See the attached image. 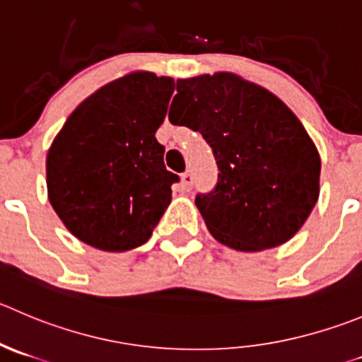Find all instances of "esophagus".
I'll use <instances>...</instances> for the list:
<instances>
[{
  "label": "esophagus",
  "instance_id": "1",
  "mask_svg": "<svg viewBox=\"0 0 362 362\" xmlns=\"http://www.w3.org/2000/svg\"><path fill=\"white\" fill-rule=\"evenodd\" d=\"M192 185H194V175H192V172H185L181 175V187H183V190H190Z\"/></svg>",
  "mask_w": 362,
  "mask_h": 362
}]
</instances>
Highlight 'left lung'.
<instances>
[{
	"mask_svg": "<svg viewBox=\"0 0 362 362\" xmlns=\"http://www.w3.org/2000/svg\"><path fill=\"white\" fill-rule=\"evenodd\" d=\"M168 120L209 144L218 181L195 206L208 230L242 252L293 238L320 195V154L277 95L230 72L177 80Z\"/></svg>",
	"mask_w": 362,
	"mask_h": 362,
	"instance_id": "8db88e82",
	"label": "left lung"
}]
</instances>
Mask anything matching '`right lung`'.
<instances>
[{
  "label": "right lung",
  "mask_w": 362,
  "mask_h": 362,
  "mask_svg": "<svg viewBox=\"0 0 362 362\" xmlns=\"http://www.w3.org/2000/svg\"><path fill=\"white\" fill-rule=\"evenodd\" d=\"M174 80L126 74L88 95L65 120L46 160L47 197L78 240L108 252L144 245L179 175L165 168L154 133Z\"/></svg>",
  "instance_id": "right-lung-1"
}]
</instances>
